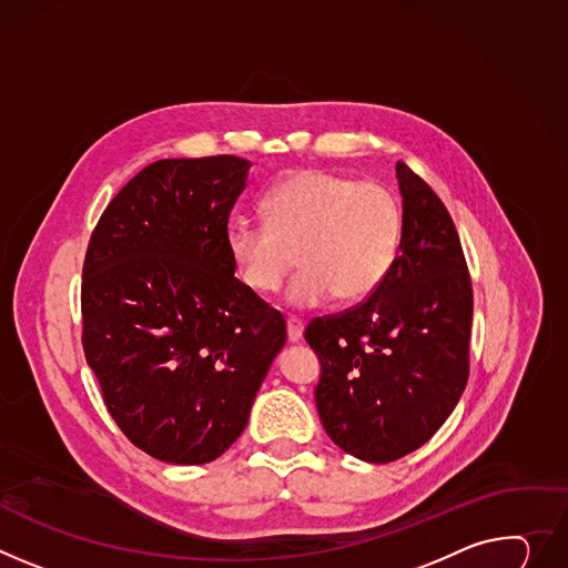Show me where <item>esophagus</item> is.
I'll return each instance as SVG.
<instances>
[{
    "instance_id": "1",
    "label": "esophagus",
    "mask_w": 568,
    "mask_h": 568,
    "mask_svg": "<svg viewBox=\"0 0 568 568\" xmlns=\"http://www.w3.org/2000/svg\"><path fill=\"white\" fill-rule=\"evenodd\" d=\"M287 337L290 342H298L303 337V322L298 317H287Z\"/></svg>"
}]
</instances>
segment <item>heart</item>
I'll list each match as a JSON object with an SVG mask.
<instances>
[{
    "label": "heart",
    "instance_id": "1",
    "mask_svg": "<svg viewBox=\"0 0 568 568\" xmlns=\"http://www.w3.org/2000/svg\"><path fill=\"white\" fill-rule=\"evenodd\" d=\"M263 205L265 220L242 215L226 229L229 253L253 292H276L296 265V251L303 270L285 294L294 307H317L337 294L367 298L389 274L400 209L385 185L301 170L276 183Z\"/></svg>",
    "mask_w": 568,
    "mask_h": 568
}]
</instances>
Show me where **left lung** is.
<instances>
[{
	"label": "left lung",
	"instance_id": "1",
	"mask_svg": "<svg viewBox=\"0 0 568 568\" xmlns=\"http://www.w3.org/2000/svg\"><path fill=\"white\" fill-rule=\"evenodd\" d=\"M403 231L385 281L357 305L315 317V400L328 437L385 464L424 446L469 381L471 276L455 224L433 187L396 165Z\"/></svg>",
	"mask_w": 568,
	"mask_h": 568
}]
</instances>
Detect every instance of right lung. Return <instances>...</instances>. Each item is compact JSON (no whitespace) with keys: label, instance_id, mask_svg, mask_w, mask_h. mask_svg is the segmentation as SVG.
<instances>
[{"label":"right lung","instance_id":"add662e5","mask_svg":"<svg viewBox=\"0 0 568 568\" xmlns=\"http://www.w3.org/2000/svg\"><path fill=\"white\" fill-rule=\"evenodd\" d=\"M248 161L168 159L101 213L83 261V353L113 422L170 464L220 457L246 428L285 320L226 246Z\"/></svg>","mask_w":568,"mask_h":568}]
</instances>
